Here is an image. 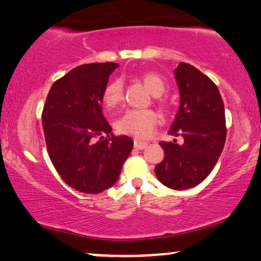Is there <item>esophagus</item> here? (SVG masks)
Instances as JSON below:
<instances>
[{
	"label": "esophagus",
	"mask_w": 261,
	"mask_h": 261,
	"mask_svg": "<svg viewBox=\"0 0 261 261\" xmlns=\"http://www.w3.org/2000/svg\"><path fill=\"white\" fill-rule=\"evenodd\" d=\"M134 145H135V148H136V149H140V150H142V149H145L148 147V143H147V142L138 141L136 138V140L134 141Z\"/></svg>",
	"instance_id": "obj_1"
}]
</instances>
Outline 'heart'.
Listing matches in <instances>:
<instances>
[{
    "label": "heart",
    "instance_id": "1",
    "mask_svg": "<svg viewBox=\"0 0 261 261\" xmlns=\"http://www.w3.org/2000/svg\"><path fill=\"white\" fill-rule=\"evenodd\" d=\"M141 80L152 95H161L166 90L165 80L156 72L145 71L141 75ZM102 100L109 107H116L121 102L123 81L120 79L113 80L105 87ZM158 119V114L151 110H128L118 119L117 128L121 134L133 135L137 138H147L154 131Z\"/></svg>",
    "mask_w": 261,
    "mask_h": 261
}]
</instances>
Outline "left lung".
<instances>
[{
  "mask_svg": "<svg viewBox=\"0 0 261 261\" xmlns=\"http://www.w3.org/2000/svg\"><path fill=\"white\" fill-rule=\"evenodd\" d=\"M180 92V106L169 135L181 136L184 143L160 142L165 159L155 167L163 185L186 190L210 174L223 150L227 127L224 105L217 86L187 63L174 70Z\"/></svg>",
  "mask_w": 261,
  "mask_h": 261,
  "instance_id": "left-lung-1",
  "label": "left lung"
}]
</instances>
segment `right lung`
Masks as SVG:
<instances>
[{"instance_id":"right-lung-1","label":"right lung","mask_w":261,"mask_h":261,"mask_svg":"<svg viewBox=\"0 0 261 261\" xmlns=\"http://www.w3.org/2000/svg\"><path fill=\"white\" fill-rule=\"evenodd\" d=\"M116 68L113 62L74 68L52 85L41 114L52 165L83 193L112 187L134 147L130 137L111 133L102 114V93Z\"/></svg>"}]
</instances>
